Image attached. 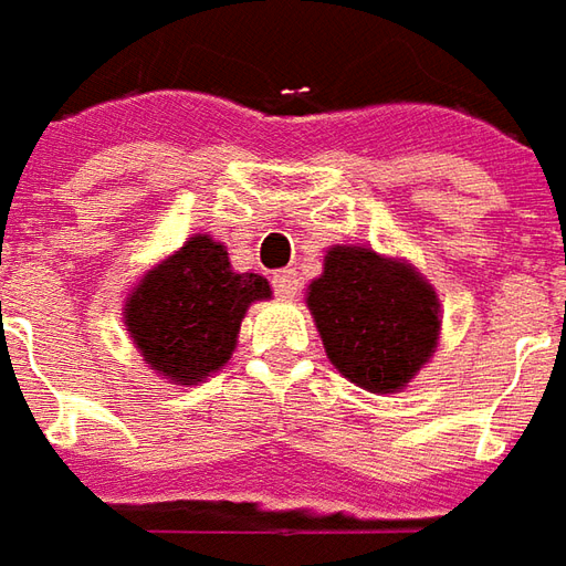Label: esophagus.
<instances>
[{"mask_svg":"<svg viewBox=\"0 0 566 566\" xmlns=\"http://www.w3.org/2000/svg\"><path fill=\"white\" fill-rule=\"evenodd\" d=\"M274 292H276V298H283V302H290V298H295L298 295V276H295V271H276L274 274Z\"/></svg>","mask_w":566,"mask_h":566,"instance_id":"obj_1","label":"esophagus"}]
</instances>
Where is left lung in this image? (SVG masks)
I'll use <instances>...</instances> for the list:
<instances>
[{
    "mask_svg": "<svg viewBox=\"0 0 566 566\" xmlns=\"http://www.w3.org/2000/svg\"><path fill=\"white\" fill-rule=\"evenodd\" d=\"M307 307L335 369L366 391L403 388L438 345L434 290L409 264L373 249H329Z\"/></svg>",
    "mask_w": 566,
    "mask_h": 566,
    "instance_id": "obj_1",
    "label": "left lung"
}]
</instances>
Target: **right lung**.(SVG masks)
<instances>
[{
	"mask_svg": "<svg viewBox=\"0 0 566 566\" xmlns=\"http://www.w3.org/2000/svg\"><path fill=\"white\" fill-rule=\"evenodd\" d=\"M268 295L264 276L237 274L228 249L200 233L144 276L128 298L126 326L147 364L193 385L231 360L245 307Z\"/></svg>",
	"mask_w": 566,
	"mask_h": 566,
	"instance_id": "add662e5",
	"label": "right lung"
}]
</instances>
